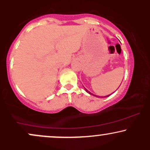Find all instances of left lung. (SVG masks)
<instances>
[{
  "label": "left lung",
  "mask_w": 150,
  "mask_h": 150,
  "mask_svg": "<svg viewBox=\"0 0 150 150\" xmlns=\"http://www.w3.org/2000/svg\"><path fill=\"white\" fill-rule=\"evenodd\" d=\"M85 90H86V92H87V93H89V94H92V95L96 96V95H94V94H92V93H91V92H89V91H88V90H87V89H85ZM110 95H111V94H108V95H107V96H104V97H108V96H110ZM97 97H99V96H97Z\"/></svg>",
  "instance_id": "1"
}]
</instances>
